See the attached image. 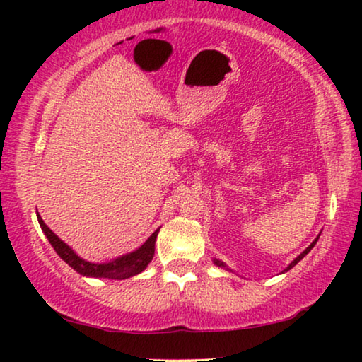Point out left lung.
<instances>
[{"instance_id": "1", "label": "left lung", "mask_w": 362, "mask_h": 362, "mask_svg": "<svg viewBox=\"0 0 362 362\" xmlns=\"http://www.w3.org/2000/svg\"><path fill=\"white\" fill-rule=\"evenodd\" d=\"M317 240H320V236H317V238H316V240H315L313 243H311V244H310V246H308V247H306V249L303 250V252H302V254H300V255L297 257V259H296V260H292V263H291V265H289V267H287V268L284 269V272H289V269H291V268H293V267H296V265H297V263H298L300 260H302V259H303V257H305L306 254H308L311 249H313V247H315V244H316V241H317ZM214 263H216V265H217V267H222V268H225V263H223V262H220V260H217V259H214ZM226 269H228V268H226Z\"/></svg>"}]
</instances>
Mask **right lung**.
Instances as JSON below:
<instances>
[{"mask_svg":"<svg viewBox=\"0 0 362 362\" xmlns=\"http://www.w3.org/2000/svg\"><path fill=\"white\" fill-rule=\"evenodd\" d=\"M38 217V222L41 230L45 231L46 238L51 243V246L54 250L59 254L60 259H62L65 263L78 272L83 276H89V278H107V279H127L131 276H136V274L142 273L144 269L148 267V263L151 262L153 255H155V243H156V236L159 228L153 233V235L146 240L142 246H140L137 250L134 252H129L126 255H121L118 259L110 260L107 263H93L88 262L79 257L75 250H73L69 244H65L60 238L54 233L49 226L42 222V218L40 217V214H36Z\"/></svg>","mask_w":362,"mask_h":362,"instance_id":"right-lung-1","label":"right lung"}]
</instances>
